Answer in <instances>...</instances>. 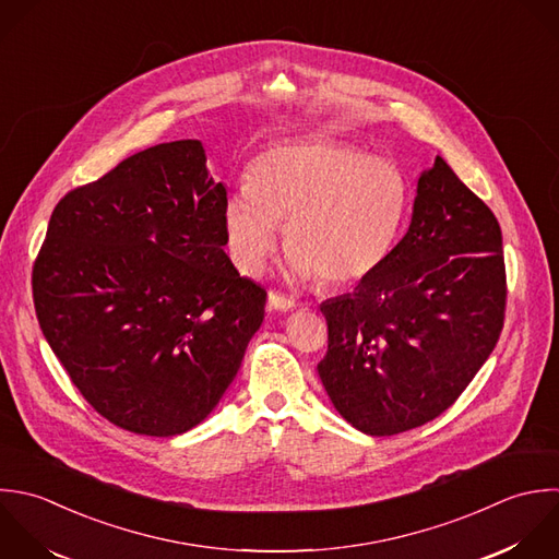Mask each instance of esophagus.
<instances>
[{
	"label": "esophagus",
	"instance_id": "1",
	"mask_svg": "<svg viewBox=\"0 0 559 559\" xmlns=\"http://www.w3.org/2000/svg\"><path fill=\"white\" fill-rule=\"evenodd\" d=\"M267 302H270L272 309H278V311H289V309L298 307V302H296L294 298L283 296V294H278V292H270V294H267Z\"/></svg>",
	"mask_w": 559,
	"mask_h": 559
}]
</instances>
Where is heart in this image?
<instances>
[{
  "label": "heart",
  "mask_w": 559,
  "mask_h": 559,
  "mask_svg": "<svg viewBox=\"0 0 559 559\" xmlns=\"http://www.w3.org/2000/svg\"><path fill=\"white\" fill-rule=\"evenodd\" d=\"M409 209V182L388 158L311 139L276 145L250 165L226 202L224 230L243 274H259L285 224L294 270L324 287L372 276L390 257Z\"/></svg>",
  "instance_id": "b5f03b06"
}]
</instances>
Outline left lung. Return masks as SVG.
Returning a JSON list of instances; mask_svg holds the SVG:
<instances>
[{"instance_id":"1","label":"left lung","mask_w":559,"mask_h":559,"mask_svg":"<svg viewBox=\"0 0 559 559\" xmlns=\"http://www.w3.org/2000/svg\"><path fill=\"white\" fill-rule=\"evenodd\" d=\"M508 305L503 235L442 156L418 178L407 235L353 294L320 305L318 364L335 409L368 436L444 414L495 350Z\"/></svg>"}]
</instances>
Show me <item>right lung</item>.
Listing matches in <instances>:
<instances>
[{
  "label": "right lung",
  "instance_id": "add662e5",
  "mask_svg": "<svg viewBox=\"0 0 559 559\" xmlns=\"http://www.w3.org/2000/svg\"><path fill=\"white\" fill-rule=\"evenodd\" d=\"M202 143H158L56 204L32 265L40 331L108 423L169 438L235 379L267 292L224 252L226 189Z\"/></svg>",
  "mask_w": 559,
  "mask_h": 559
}]
</instances>
